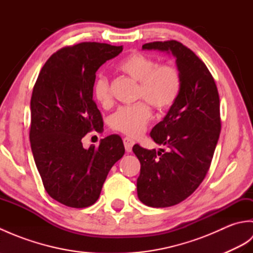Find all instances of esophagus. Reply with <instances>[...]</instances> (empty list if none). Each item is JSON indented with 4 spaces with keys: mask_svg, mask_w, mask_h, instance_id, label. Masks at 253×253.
I'll use <instances>...</instances> for the list:
<instances>
[{
    "mask_svg": "<svg viewBox=\"0 0 253 253\" xmlns=\"http://www.w3.org/2000/svg\"><path fill=\"white\" fill-rule=\"evenodd\" d=\"M123 141H124V146H125L126 151H127V152H131V150H132L133 144H135V141H133L132 139L128 138V137L124 138V140H123Z\"/></svg>",
    "mask_w": 253,
    "mask_h": 253,
    "instance_id": "1",
    "label": "esophagus"
}]
</instances>
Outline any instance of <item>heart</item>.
Here are the masks:
<instances>
[{"label": "heart", "instance_id": "obj_1", "mask_svg": "<svg viewBox=\"0 0 253 253\" xmlns=\"http://www.w3.org/2000/svg\"><path fill=\"white\" fill-rule=\"evenodd\" d=\"M118 69L139 83L137 99H142L159 111L168 110L174 104L180 92V74L171 64H158L154 58L141 53H131L120 63ZM95 100L101 105L111 104L112 95L109 80L96 78L93 85ZM146 102L120 107L110 118L113 129L130 137H138L146 130L152 120L151 107Z\"/></svg>", "mask_w": 253, "mask_h": 253}]
</instances>
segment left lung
<instances>
[{"instance_id":"1","label":"left lung","mask_w":253,"mask_h":253,"mask_svg":"<svg viewBox=\"0 0 253 253\" xmlns=\"http://www.w3.org/2000/svg\"><path fill=\"white\" fill-rule=\"evenodd\" d=\"M171 54L180 74L178 98L150 136L169 151L132 148L140 161L138 198L152 208L184 201L206 177L221 132L219 96L215 82L200 58L178 41H157L142 45Z\"/></svg>"}]
</instances>
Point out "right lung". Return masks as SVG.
Instances as JSON below:
<instances>
[{
	"label": "right lung",
	"instance_id": "right-lung-1",
	"mask_svg": "<svg viewBox=\"0 0 253 253\" xmlns=\"http://www.w3.org/2000/svg\"><path fill=\"white\" fill-rule=\"evenodd\" d=\"M123 45L84 42L54 53L38 76L30 101L31 151L46 192L64 206L87 208L98 200L112 166L125 153L118 135L98 148L82 139L103 126L93 101L95 73Z\"/></svg>",
	"mask_w": 253,
	"mask_h": 253
}]
</instances>
